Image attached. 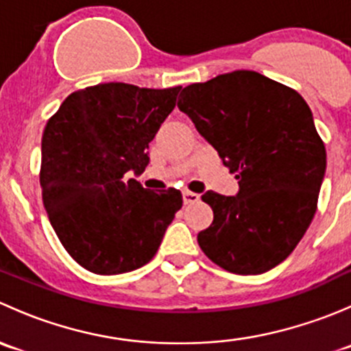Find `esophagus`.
I'll list each match as a JSON object with an SVG mask.
<instances>
[{"mask_svg": "<svg viewBox=\"0 0 351 351\" xmlns=\"http://www.w3.org/2000/svg\"><path fill=\"white\" fill-rule=\"evenodd\" d=\"M198 200H200V195H198V193L189 192V190L183 192V202H185V204H195Z\"/></svg>", "mask_w": 351, "mask_h": 351, "instance_id": "esophagus-1", "label": "esophagus"}]
</instances>
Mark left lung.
I'll return each instance as SVG.
<instances>
[{
	"mask_svg": "<svg viewBox=\"0 0 351 351\" xmlns=\"http://www.w3.org/2000/svg\"><path fill=\"white\" fill-rule=\"evenodd\" d=\"M178 108L239 180L234 197L202 195L214 221L198 246L231 274L271 270L306 234L326 171L309 105L256 71H232L183 88Z\"/></svg>",
	"mask_w": 351,
	"mask_h": 351,
	"instance_id": "1",
	"label": "left lung"
}]
</instances>
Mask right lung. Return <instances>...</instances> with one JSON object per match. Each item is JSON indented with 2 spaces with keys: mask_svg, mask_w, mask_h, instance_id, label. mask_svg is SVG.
Instances as JSON below:
<instances>
[{
  "mask_svg": "<svg viewBox=\"0 0 351 351\" xmlns=\"http://www.w3.org/2000/svg\"><path fill=\"white\" fill-rule=\"evenodd\" d=\"M182 86L104 83L71 93L42 136L40 186L49 221L74 261L119 275L153 260L182 208L180 190L127 178L146 169L149 143Z\"/></svg>",
  "mask_w": 351,
  "mask_h": 351,
  "instance_id": "right-lung-1",
  "label": "right lung"
}]
</instances>
